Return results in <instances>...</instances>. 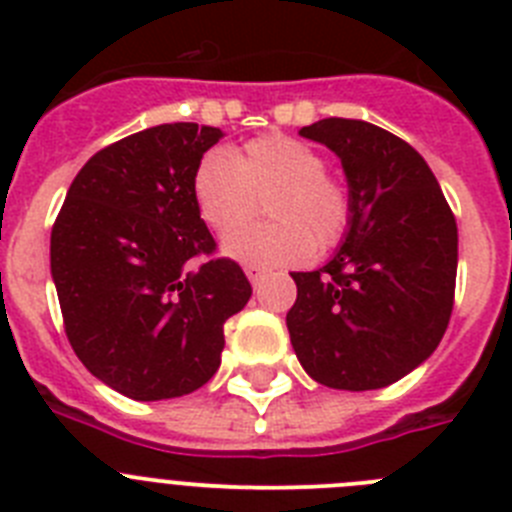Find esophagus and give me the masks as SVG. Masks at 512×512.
<instances>
[{
	"instance_id": "obj_1",
	"label": "esophagus",
	"mask_w": 512,
	"mask_h": 512,
	"mask_svg": "<svg viewBox=\"0 0 512 512\" xmlns=\"http://www.w3.org/2000/svg\"><path fill=\"white\" fill-rule=\"evenodd\" d=\"M243 271H246V277L251 279V284H259L261 277L266 274L264 266H259V264H246V266H243Z\"/></svg>"
}]
</instances>
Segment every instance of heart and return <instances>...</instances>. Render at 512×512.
<instances>
[{
    "mask_svg": "<svg viewBox=\"0 0 512 512\" xmlns=\"http://www.w3.org/2000/svg\"><path fill=\"white\" fill-rule=\"evenodd\" d=\"M194 207L217 235L243 228L266 200L274 223L230 235L223 251L248 264H297L312 248H333L351 223L346 184L325 171L323 153L289 135L210 151L192 176Z\"/></svg>",
    "mask_w": 512,
    "mask_h": 512,
    "instance_id": "obj_1",
    "label": "heart"
}]
</instances>
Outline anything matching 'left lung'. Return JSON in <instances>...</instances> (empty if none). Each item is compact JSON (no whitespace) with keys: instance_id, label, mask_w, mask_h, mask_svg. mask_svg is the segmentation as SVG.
<instances>
[{"instance_id":"left-lung-1","label":"left lung","mask_w":512,"mask_h":512,"mask_svg":"<svg viewBox=\"0 0 512 512\" xmlns=\"http://www.w3.org/2000/svg\"><path fill=\"white\" fill-rule=\"evenodd\" d=\"M300 135L341 158L351 223L323 269L292 274V348L325 387L379 390L423 364L446 333L459 259L454 212L423 156L372 122L328 117Z\"/></svg>"}]
</instances>
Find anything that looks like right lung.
Wrapping results in <instances>:
<instances>
[{"label": "right lung", "mask_w": 512, "mask_h": 512, "mask_svg": "<svg viewBox=\"0 0 512 512\" xmlns=\"http://www.w3.org/2000/svg\"><path fill=\"white\" fill-rule=\"evenodd\" d=\"M223 130L171 122L94 153L51 230V274L71 348L140 402L200 390L220 366L223 325L251 284L194 207L192 176Z\"/></svg>", "instance_id": "right-lung-1"}]
</instances>
